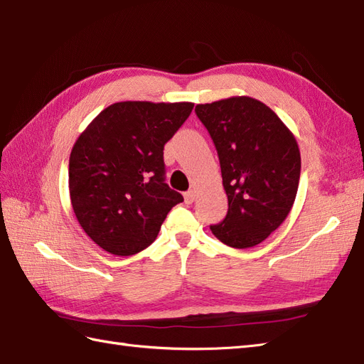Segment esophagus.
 <instances>
[{"instance_id":"34e87169","label":"esophagus","mask_w":364,"mask_h":364,"mask_svg":"<svg viewBox=\"0 0 364 364\" xmlns=\"http://www.w3.org/2000/svg\"><path fill=\"white\" fill-rule=\"evenodd\" d=\"M184 200H186V203H192L193 200H196V191L191 189L188 192H184Z\"/></svg>"}]
</instances>
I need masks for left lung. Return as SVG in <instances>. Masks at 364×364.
Here are the masks:
<instances>
[{
  "mask_svg": "<svg viewBox=\"0 0 364 364\" xmlns=\"http://www.w3.org/2000/svg\"><path fill=\"white\" fill-rule=\"evenodd\" d=\"M196 113L214 141L228 196V214L210 231L228 247H256L293 208L298 142L272 108L248 96L198 104Z\"/></svg>",
  "mask_w": 364,
  "mask_h": 364,
  "instance_id": "left-lung-1",
  "label": "left lung"
}]
</instances>
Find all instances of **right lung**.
Segmentation results:
<instances>
[{
	"mask_svg": "<svg viewBox=\"0 0 364 364\" xmlns=\"http://www.w3.org/2000/svg\"><path fill=\"white\" fill-rule=\"evenodd\" d=\"M192 102L127 100L102 109L70 155V197L90 239L132 256L156 239L180 192L167 186L163 150L188 119Z\"/></svg>",
	"mask_w": 364,
	"mask_h": 364,
	"instance_id": "right-lung-1",
	"label": "right lung"
}]
</instances>
